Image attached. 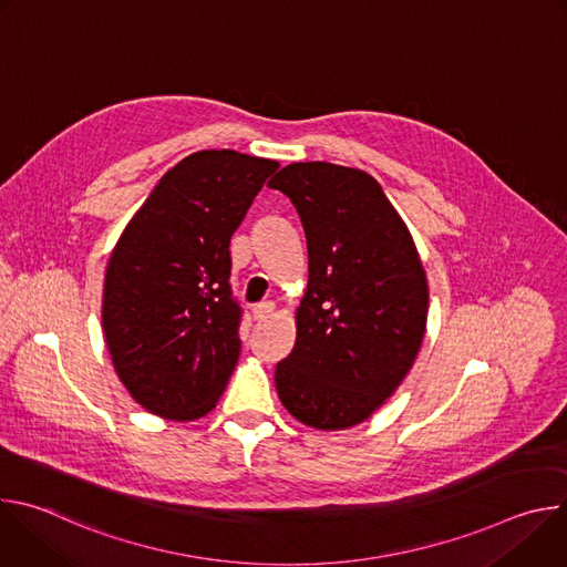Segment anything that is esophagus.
<instances>
[{
	"instance_id": "1",
	"label": "esophagus",
	"mask_w": 567,
	"mask_h": 567,
	"mask_svg": "<svg viewBox=\"0 0 567 567\" xmlns=\"http://www.w3.org/2000/svg\"><path fill=\"white\" fill-rule=\"evenodd\" d=\"M274 311H276V305H274V302H260V305H256V307H254V316H256V320H265V318L274 316Z\"/></svg>"
}]
</instances>
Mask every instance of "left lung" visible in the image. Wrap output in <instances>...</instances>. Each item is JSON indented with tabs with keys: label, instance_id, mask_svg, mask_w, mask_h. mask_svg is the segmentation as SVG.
Instances as JSON below:
<instances>
[{
	"label": "left lung",
	"instance_id": "left-lung-1",
	"mask_svg": "<svg viewBox=\"0 0 567 567\" xmlns=\"http://www.w3.org/2000/svg\"><path fill=\"white\" fill-rule=\"evenodd\" d=\"M267 186L296 206L309 256L296 346L276 368L278 396L305 426L352 429L383 406L420 354L426 271L409 226L368 173L309 161Z\"/></svg>",
	"mask_w": 567,
	"mask_h": 567
}]
</instances>
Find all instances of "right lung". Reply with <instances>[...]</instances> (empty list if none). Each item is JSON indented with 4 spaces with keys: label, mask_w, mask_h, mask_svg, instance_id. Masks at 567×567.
I'll return each mask as SVG.
<instances>
[{
    "label": "right lung",
    "mask_w": 567,
    "mask_h": 567,
    "mask_svg": "<svg viewBox=\"0 0 567 567\" xmlns=\"http://www.w3.org/2000/svg\"><path fill=\"white\" fill-rule=\"evenodd\" d=\"M278 161L202 150L158 179L105 271L103 332L121 383L164 420L219 401L239 357L230 237Z\"/></svg>",
    "instance_id": "add662e5"
}]
</instances>
